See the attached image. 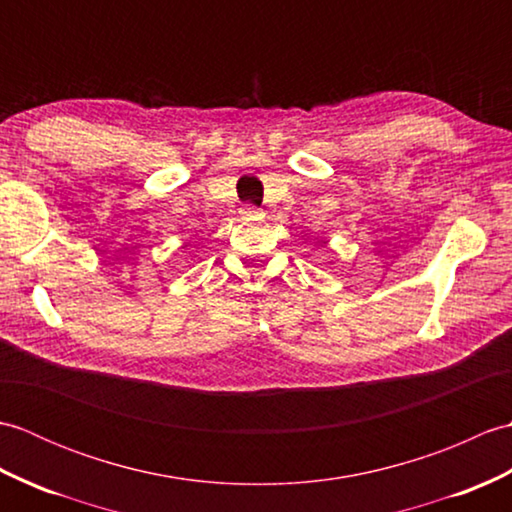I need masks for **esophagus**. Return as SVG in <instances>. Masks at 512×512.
Wrapping results in <instances>:
<instances>
[{
    "label": "esophagus",
    "instance_id": "obj_1",
    "mask_svg": "<svg viewBox=\"0 0 512 512\" xmlns=\"http://www.w3.org/2000/svg\"><path fill=\"white\" fill-rule=\"evenodd\" d=\"M242 215H244V217H259V215H262V211H259L257 206H244Z\"/></svg>",
    "mask_w": 512,
    "mask_h": 512
}]
</instances>
